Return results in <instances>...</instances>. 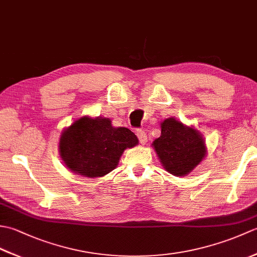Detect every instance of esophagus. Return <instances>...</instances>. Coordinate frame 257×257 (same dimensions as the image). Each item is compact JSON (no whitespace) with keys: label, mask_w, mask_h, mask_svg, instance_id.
Returning <instances> with one entry per match:
<instances>
[{"label":"esophagus","mask_w":257,"mask_h":257,"mask_svg":"<svg viewBox=\"0 0 257 257\" xmlns=\"http://www.w3.org/2000/svg\"><path fill=\"white\" fill-rule=\"evenodd\" d=\"M137 137H138L141 145H145L147 143V140H148V139H147V135H146V133L144 132V130H138V132H137Z\"/></svg>","instance_id":"1"}]
</instances>
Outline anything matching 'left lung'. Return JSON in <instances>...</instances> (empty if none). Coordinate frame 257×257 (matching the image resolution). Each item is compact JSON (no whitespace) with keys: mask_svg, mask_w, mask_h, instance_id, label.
Instances as JSON below:
<instances>
[{"mask_svg":"<svg viewBox=\"0 0 257 257\" xmlns=\"http://www.w3.org/2000/svg\"><path fill=\"white\" fill-rule=\"evenodd\" d=\"M160 162L166 170L176 177H185L204 159V139L193 127L168 118L161 122V136L154 143Z\"/></svg>","mask_w":257,"mask_h":257,"instance_id":"left-lung-1","label":"left lung"}]
</instances>
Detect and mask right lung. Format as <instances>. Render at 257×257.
I'll return each mask as SVG.
<instances>
[{"label": "right lung", "mask_w": 257, "mask_h": 257, "mask_svg": "<svg viewBox=\"0 0 257 257\" xmlns=\"http://www.w3.org/2000/svg\"><path fill=\"white\" fill-rule=\"evenodd\" d=\"M137 145V136L128 128H114L108 118L85 116L64 130L58 149L70 171L96 178L112 171L124 149Z\"/></svg>", "instance_id": "1"}]
</instances>
